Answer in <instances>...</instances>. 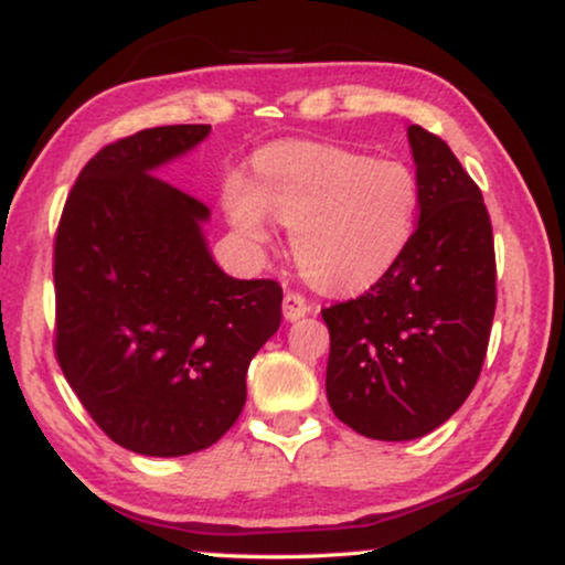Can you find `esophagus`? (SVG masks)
Returning <instances> with one entry per match:
<instances>
[{"label":"esophagus","mask_w":565,"mask_h":565,"mask_svg":"<svg viewBox=\"0 0 565 565\" xmlns=\"http://www.w3.org/2000/svg\"><path fill=\"white\" fill-rule=\"evenodd\" d=\"M307 312H310V305H307V299L302 295H297V291H287V295H284V318L295 323V320L305 318Z\"/></svg>","instance_id":"34e87169"}]
</instances>
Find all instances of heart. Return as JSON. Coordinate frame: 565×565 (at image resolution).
Here are the masks:
<instances>
[{
    "label": "heart",
    "mask_w": 565,
    "mask_h": 565,
    "mask_svg": "<svg viewBox=\"0 0 565 565\" xmlns=\"http://www.w3.org/2000/svg\"><path fill=\"white\" fill-rule=\"evenodd\" d=\"M419 200V177L406 161L310 140L266 146L253 159V182L234 174L224 184L234 230L263 245L270 213L291 230L302 274L333 295L373 287L402 260Z\"/></svg>",
    "instance_id": "b5f03b06"
}]
</instances>
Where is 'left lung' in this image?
<instances>
[{
  "mask_svg": "<svg viewBox=\"0 0 565 565\" xmlns=\"http://www.w3.org/2000/svg\"><path fill=\"white\" fill-rule=\"evenodd\" d=\"M419 224L365 295L326 307V394L341 423L414 440L472 394L495 316V247L482 192L446 140L412 125Z\"/></svg>",
  "mask_w": 565,
  "mask_h": 565,
  "instance_id": "8db88e82",
  "label": "left lung"
}]
</instances>
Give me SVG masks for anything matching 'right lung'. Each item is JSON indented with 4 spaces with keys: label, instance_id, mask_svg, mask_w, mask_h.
<instances>
[{
    "label": "right lung",
    "instance_id": "1",
    "mask_svg": "<svg viewBox=\"0 0 565 565\" xmlns=\"http://www.w3.org/2000/svg\"><path fill=\"white\" fill-rule=\"evenodd\" d=\"M209 132L167 125L104 146L54 237L56 362L93 423L142 456L230 430L249 360L281 326V287L226 276L203 237L209 205L151 174Z\"/></svg>",
    "mask_w": 565,
    "mask_h": 565
}]
</instances>
